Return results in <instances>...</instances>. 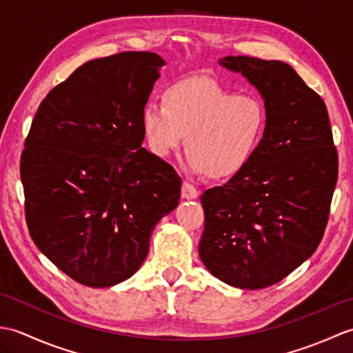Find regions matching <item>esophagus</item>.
<instances>
[{
  "mask_svg": "<svg viewBox=\"0 0 353 353\" xmlns=\"http://www.w3.org/2000/svg\"><path fill=\"white\" fill-rule=\"evenodd\" d=\"M199 196V191L194 185L190 182H183L182 185V197L183 199H196Z\"/></svg>",
  "mask_w": 353,
  "mask_h": 353,
  "instance_id": "1",
  "label": "esophagus"
}]
</instances>
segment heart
Wrapping results in <instances>:
<instances>
[{"label": "heart", "mask_w": 353, "mask_h": 353, "mask_svg": "<svg viewBox=\"0 0 353 353\" xmlns=\"http://www.w3.org/2000/svg\"><path fill=\"white\" fill-rule=\"evenodd\" d=\"M141 121L148 148L157 157H168L185 139V161L191 171L232 177L258 148L267 112L258 97L192 77L172 83L165 101L148 100Z\"/></svg>", "instance_id": "heart-1"}]
</instances>
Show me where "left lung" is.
Returning a JSON list of instances; mask_svg holds the SVG:
<instances>
[{
  "instance_id": "1",
  "label": "left lung",
  "mask_w": 353,
  "mask_h": 353,
  "mask_svg": "<svg viewBox=\"0 0 353 353\" xmlns=\"http://www.w3.org/2000/svg\"><path fill=\"white\" fill-rule=\"evenodd\" d=\"M264 99L267 125L245 167L201 194L200 259L232 287L259 290L282 281L316 252L339 179L325 101L288 63L228 56Z\"/></svg>"
}]
</instances>
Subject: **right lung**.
I'll return each mask as SVG.
<instances>
[{
    "instance_id": "right-lung-1",
    "label": "right lung",
    "mask_w": 353,
    "mask_h": 353,
    "mask_svg": "<svg viewBox=\"0 0 353 353\" xmlns=\"http://www.w3.org/2000/svg\"><path fill=\"white\" fill-rule=\"evenodd\" d=\"M165 62L150 51L94 59L42 100L21 156L30 236L86 287L129 279L179 205L182 179L142 147V109Z\"/></svg>"
}]
</instances>
